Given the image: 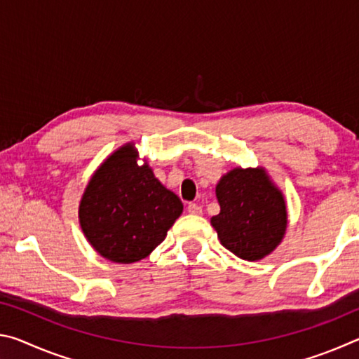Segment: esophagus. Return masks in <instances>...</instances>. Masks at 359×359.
<instances>
[{
	"label": "esophagus",
	"mask_w": 359,
	"mask_h": 359,
	"mask_svg": "<svg viewBox=\"0 0 359 359\" xmlns=\"http://www.w3.org/2000/svg\"><path fill=\"white\" fill-rule=\"evenodd\" d=\"M187 210L190 212L191 215H201V214H203V208H201V205H198L196 203H190V204H188Z\"/></svg>",
	"instance_id": "esophagus-1"
}]
</instances>
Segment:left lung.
I'll return each instance as SVG.
<instances>
[{"label": "left lung", "instance_id": "obj_1", "mask_svg": "<svg viewBox=\"0 0 359 359\" xmlns=\"http://www.w3.org/2000/svg\"><path fill=\"white\" fill-rule=\"evenodd\" d=\"M215 194L220 214L210 223L224 248L247 261L276 250L287 231V204L264 168L231 169L217 184Z\"/></svg>", "mask_w": 359, "mask_h": 359}]
</instances>
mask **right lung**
<instances>
[{"instance_id":"obj_1","label":"right lung","mask_w":359,"mask_h":359,"mask_svg":"<svg viewBox=\"0 0 359 359\" xmlns=\"http://www.w3.org/2000/svg\"><path fill=\"white\" fill-rule=\"evenodd\" d=\"M135 144L109 155L96 169L79 204L85 238L101 257L136 263L165 241L184 204L158 180L151 168L137 165Z\"/></svg>"}]
</instances>
